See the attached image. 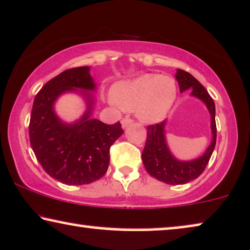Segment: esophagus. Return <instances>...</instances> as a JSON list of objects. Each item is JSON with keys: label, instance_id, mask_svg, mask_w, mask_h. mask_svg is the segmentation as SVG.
I'll list each match as a JSON object with an SVG mask.
<instances>
[{"label": "esophagus", "instance_id": "esophagus-1", "mask_svg": "<svg viewBox=\"0 0 250 250\" xmlns=\"http://www.w3.org/2000/svg\"><path fill=\"white\" fill-rule=\"evenodd\" d=\"M133 123V119L131 118V117H128V116H126V117H124L122 119V126H123V128H125V127H127V126L129 125V124H132Z\"/></svg>", "mask_w": 250, "mask_h": 250}]
</instances>
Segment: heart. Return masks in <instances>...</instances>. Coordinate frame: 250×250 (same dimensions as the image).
Returning <instances> with one entry per match:
<instances>
[{
	"label": "heart",
	"instance_id": "1",
	"mask_svg": "<svg viewBox=\"0 0 250 250\" xmlns=\"http://www.w3.org/2000/svg\"><path fill=\"white\" fill-rule=\"evenodd\" d=\"M177 95L173 77L160 74H146L115 87L112 101L126 110L136 109L145 123H157L166 117Z\"/></svg>",
	"mask_w": 250,
	"mask_h": 250
}]
</instances>
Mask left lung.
Wrapping results in <instances>:
<instances>
[{"mask_svg":"<svg viewBox=\"0 0 250 250\" xmlns=\"http://www.w3.org/2000/svg\"><path fill=\"white\" fill-rule=\"evenodd\" d=\"M179 82L180 91L184 92L192 88L191 94L205 102L211 118V133L213 139L206 152L200 158L191 162H181L172 156L166 145L165 125L163 121L146 127V141L142 152V162L146 172L157 180L167 184H186L200 176L209 162L211 153L216 145V122H215V104L208 94L206 88L186 70L177 69L175 75Z\"/></svg>","mask_w":250,"mask_h":250,"instance_id":"8db88e82","label":"left lung"}]
</instances>
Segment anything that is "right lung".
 <instances>
[{
	"label": "right lung",
	"instance_id": "right-lung-1",
	"mask_svg": "<svg viewBox=\"0 0 250 250\" xmlns=\"http://www.w3.org/2000/svg\"><path fill=\"white\" fill-rule=\"evenodd\" d=\"M90 68L62 71L41 88L34 99L29 141L36 159L51 177L68 186H82L101 179L110 160V146L123 134L121 123L104 124L90 117L93 101L88 92L87 111L75 124H63L53 111L60 94L76 88L92 91Z\"/></svg>",
	"mask_w": 250,
	"mask_h": 250
}]
</instances>
